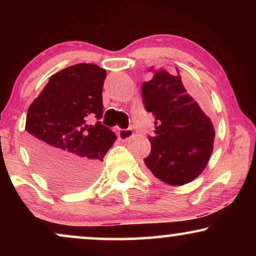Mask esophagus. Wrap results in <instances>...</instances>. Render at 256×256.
<instances>
[{"instance_id": "1", "label": "esophagus", "mask_w": 256, "mask_h": 256, "mask_svg": "<svg viewBox=\"0 0 256 256\" xmlns=\"http://www.w3.org/2000/svg\"><path fill=\"white\" fill-rule=\"evenodd\" d=\"M132 135H134V132H132V128H127V129H122L118 132V138L122 141H128V140H130L132 138Z\"/></svg>"}]
</instances>
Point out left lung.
Instances as JSON below:
<instances>
[{
    "label": "left lung",
    "mask_w": 256,
    "mask_h": 256,
    "mask_svg": "<svg viewBox=\"0 0 256 256\" xmlns=\"http://www.w3.org/2000/svg\"><path fill=\"white\" fill-rule=\"evenodd\" d=\"M141 87L146 112L155 116L152 152L144 158L157 180L183 185L202 174L213 152L214 128L210 118L188 96L178 73L155 71Z\"/></svg>",
    "instance_id": "8db88e82"
}]
</instances>
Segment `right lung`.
Wrapping results in <instances>:
<instances>
[{
    "label": "right lung",
    "mask_w": 256,
    "mask_h": 256,
    "mask_svg": "<svg viewBox=\"0 0 256 256\" xmlns=\"http://www.w3.org/2000/svg\"><path fill=\"white\" fill-rule=\"evenodd\" d=\"M107 73L94 64L68 66L48 79L28 110L26 129L37 166L54 184L68 190L92 184L116 135L102 118ZM90 117L98 121L86 124Z\"/></svg>",
    "instance_id": "1"
}]
</instances>
